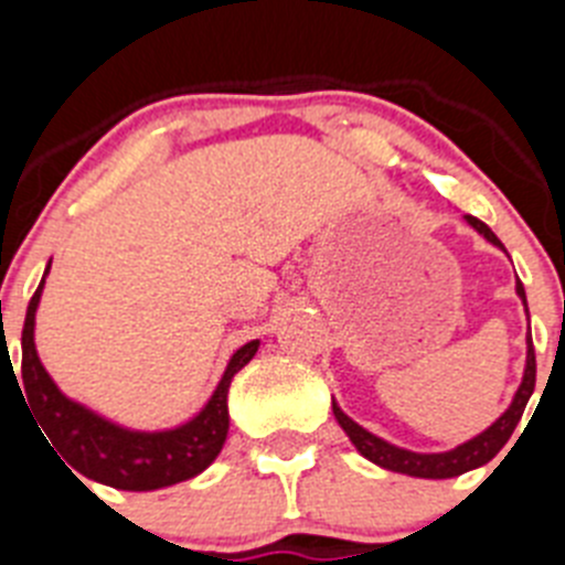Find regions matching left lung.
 Listing matches in <instances>:
<instances>
[{
    "label": "left lung",
    "instance_id": "1",
    "mask_svg": "<svg viewBox=\"0 0 565 565\" xmlns=\"http://www.w3.org/2000/svg\"><path fill=\"white\" fill-rule=\"evenodd\" d=\"M463 221L476 228L478 234H483L492 246L507 252L501 239L495 237V232H492L487 223H481L478 217H472V214H467ZM515 291L518 297H521L523 308H526V291H523L521 279L515 282ZM535 371H537L535 348H532V337H526V367H523V379L521 384H518L515 396H512L507 411H503L495 422L489 424L487 430L478 433V436H472L469 441L458 444V447H452V450L447 452H413V450H404V447H396V444L391 441H384V438L373 436L371 430H364L362 424L353 422V418L348 416L337 402H333V416H337L339 427L348 433L353 447H356L367 461L376 463V467L391 469V472H402V476H413V478H456V476H463V472H469V469L483 467V463H489L498 452L503 450V444H507L509 436L515 433L518 422H521L523 411H526V402L532 398V393H535Z\"/></svg>",
    "mask_w": 565,
    "mask_h": 565
}]
</instances>
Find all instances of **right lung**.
<instances>
[{
  "label": "right lung",
  "mask_w": 565,
  "mask_h": 565,
  "mask_svg": "<svg viewBox=\"0 0 565 565\" xmlns=\"http://www.w3.org/2000/svg\"><path fill=\"white\" fill-rule=\"evenodd\" d=\"M50 263L30 299L22 328V382L24 404L42 424L44 436L58 447L70 472L76 469L89 481L127 492H152L201 476L203 469L221 456L228 436V384L254 359L259 339H252L232 353L221 382L203 404L201 413L169 430H132L118 422H109L87 404L70 398L44 371L36 351V311L44 291ZM13 367V364H10ZM17 376V373H13Z\"/></svg>",
  "instance_id": "right-lung-1"
}]
</instances>
